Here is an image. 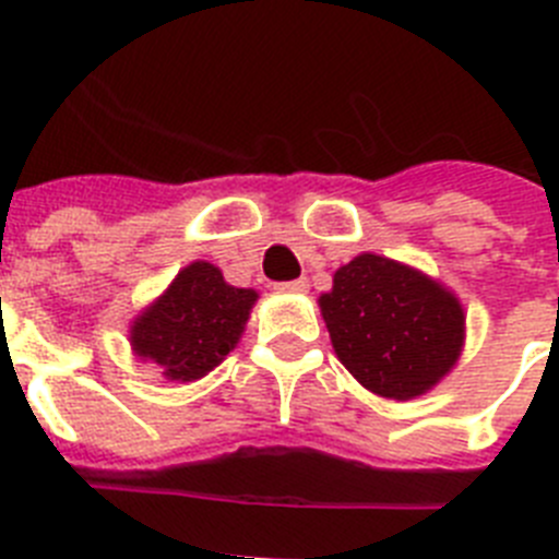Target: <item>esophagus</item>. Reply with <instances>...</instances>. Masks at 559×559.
I'll return each mask as SVG.
<instances>
[{
  "label": "esophagus",
  "mask_w": 559,
  "mask_h": 559,
  "mask_svg": "<svg viewBox=\"0 0 559 559\" xmlns=\"http://www.w3.org/2000/svg\"><path fill=\"white\" fill-rule=\"evenodd\" d=\"M280 294H305L308 290V280H290V283H276L274 285Z\"/></svg>",
  "instance_id": "1"
}]
</instances>
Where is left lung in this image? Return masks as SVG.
<instances>
[{
    "label": "left lung",
    "mask_w": 559,
    "mask_h": 559,
    "mask_svg": "<svg viewBox=\"0 0 559 559\" xmlns=\"http://www.w3.org/2000/svg\"><path fill=\"white\" fill-rule=\"evenodd\" d=\"M319 305L341 364L380 397H417L451 372L462 349L456 296L386 257L341 265Z\"/></svg>",
    "instance_id": "1"
}]
</instances>
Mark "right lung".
<instances>
[{
	"label": "right lung",
	"mask_w": 559,
	"mask_h": 559,
	"mask_svg": "<svg viewBox=\"0 0 559 559\" xmlns=\"http://www.w3.org/2000/svg\"><path fill=\"white\" fill-rule=\"evenodd\" d=\"M257 294L231 288L215 265L192 263L133 322L131 344L170 380H195L235 349Z\"/></svg>",
	"instance_id": "add662e5"
}]
</instances>
